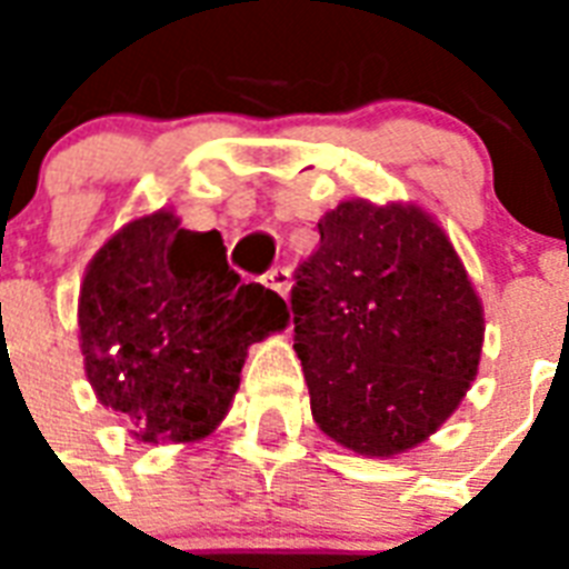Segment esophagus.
Instances as JSON below:
<instances>
[{"mask_svg":"<svg viewBox=\"0 0 569 569\" xmlns=\"http://www.w3.org/2000/svg\"><path fill=\"white\" fill-rule=\"evenodd\" d=\"M262 283H266L271 292L280 295V298H286V295H289V286H292V277H289L286 268H271V271L262 277Z\"/></svg>","mask_w":569,"mask_h":569,"instance_id":"obj_1","label":"esophagus"}]
</instances>
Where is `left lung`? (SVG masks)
Here are the masks:
<instances>
[{"instance_id": "left-lung-1", "label": "left lung", "mask_w": 569, "mask_h": 569, "mask_svg": "<svg viewBox=\"0 0 569 569\" xmlns=\"http://www.w3.org/2000/svg\"><path fill=\"white\" fill-rule=\"evenodd\" d=\"M292 286L312 419L363 458L425 442L467 396L485 307L440 223L416 203L342 200Z\"/></svg>"}]
</instances>
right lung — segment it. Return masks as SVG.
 <instances>
[{
	"label": "right lung",
	"instance_id": "1",
	"mask_svg": "<svg viewBox=\"0 0 569 569\" xmlns=\"http://www.w3.org/2000/svg\"><path fill=\"white\" fill-rule=\"evenodd\" d=\"M286 325L283 298L227 266L221 232L186 230L173 209L123 223L79 289L88 383L150 446L209 437L230 413L248 348Z\"/></svg>",
	"mask_w": 569,
	"mask_h": 569
}]
</instances>
